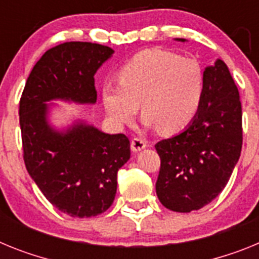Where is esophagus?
<instances>
[{
    "mask_svg": "<svg viewBox=\"0 0 259 259\" xmlns=\"http://www.w3.org/2000/svg\"><path fill=\"white\" fill-rule=\"evenodd\" d=\"M143 148H146V142L141 138H133L132 139V150L134 152L142 151Z\"/></svg>",
    "mask_w": 259,
    "mask_h": 259,
    "instance_id": "obj_1",
    "label": "esophagus"
}]
</instances>
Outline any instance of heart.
I'll return each mask as SVG.
<instances>
[{
  "label": "heart",
  "mask_w": 259,
  "mask_h": 259,
  "mask_svg": "<svg viewBox=\"0 0 259 259\" xmlns=\"http://www.w3.org/2000/svg\"><path fill=\"white\" fill-rule=\"evenodd\" d=\"M203 94L204 74L195 60L150 49L121 67L118 84L105 83L102 100L113 126L132 123L141 104L145 126L175 134L194 120Z\"/></svg>",
  "instance_id": "b5f03b06"
}]
</instances>
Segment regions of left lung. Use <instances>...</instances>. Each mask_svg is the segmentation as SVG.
<instances>
[{"label": "left lung", "instance_id": "1", "mask_svg": "<svg viewBox=\"0 0 259 259\" xmlns=\"http://www.w3.org/2000/svg\"><path fill=\"white\" fill-rule=\"evenodd\" d=\"M203 74V100L194 120L155 145L161 161L157 198L176 212L199 210L217 198L241 155V102L228 66L217 60Z\"/></svg>", "mask_w": 259, "mask_h": 259}]
</instances>
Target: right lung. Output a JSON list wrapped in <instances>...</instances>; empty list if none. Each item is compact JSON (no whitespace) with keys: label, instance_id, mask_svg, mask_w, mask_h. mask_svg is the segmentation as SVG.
I'll return each mask as SVG.
<instances>
[{"label":"right lung","instance_id":"obj_1","mask_svg":"<svg viewBox=\"0 0 259 259\" xmlns=\"http://www.w3.org/2000/svg\"><path fill=\"white\" fill-rule=\"evenodd\" d=\"M113 53L84 41L53 47L33 66L19 103L27 172L56 208L73 218L96 217L111 207L130 142L125 134H107L83 120L57 129L49 121L56 107L51 102L95 104L94 75Z\"/></svg>","mask_w":259,"mask_h":259}]
</instances>
